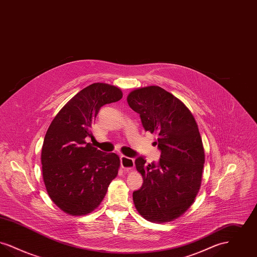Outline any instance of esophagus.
I'll return each mask as SVG.
<instances>
[{
    "label": "esophagus",
    "mask_w": 257,
    "mask_h": 257,
    "mask_svg": "<svg viewBox=\"0 0 257 257\" xmlns=\"http://www.w3.org/2000/svg\"><path fill=\"white\" fill-rule=\"evenodd\" d=\"M120 163H121V167L123 170L126 171H131L135 167V161L132 158L126 157L124 155L120 156Z\"/></svg>",
    "instance_id": "34e87169"
}]
</instances>
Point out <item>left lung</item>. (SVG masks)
<instances>
[{
	"instance_id": "1",
	"label": "left lung",
	"mask_w": 257,
	"mask_h": 257,
	"mask_svg": "<svg viewBox=\"0 0 257 257\" xmlns=\"http://www.w3.org/2000/svg\"><path fill=\"white\" fill-rule=\"evenodd\" d=\"M128 105L141 116L146 131L157 135L159 163L135 161L143 178L133 193L135 207L146 220L166 223L192 206L201 186L204 148L194 115L181 100L158 86L135 88Z\"/></svg>"
}]
</instances>
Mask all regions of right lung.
Wrapping results in <instances>:
<instances>
[{
	"mask_svg": "<svg viewBox=\"0 0 257 257\" xmlns=\"http://www.w3.org/2000/svg\"><path fill=\"white\" fill-rule=\"evenodd\" d=\"M119 87L94 83L79 91L57 113L46 132L42 176L51 200L71 216H85L100 205L120 160L86 143L100 108L122 98Z\"/></svg>",
	"mask_w": 257,
	"mask_h": 257,
	"instance_id": "1",
	"label": "right lung"
}]
</instances>
